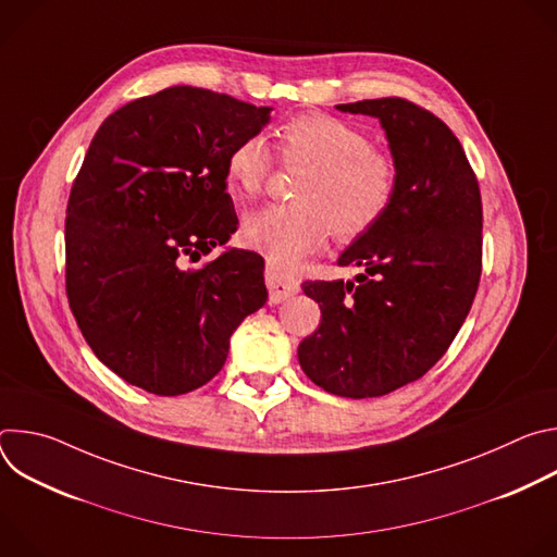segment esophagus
Listing matches in <instances>:
<instances>
[{"mask_svg": "<svg viewBox=\"0 0 557 557\" xmlns=\"http://www.w3.org/2000/svg\"><path fill=\"white\" fill-rule=\"evenodd\" d=\"M264 277H267V286H269V299L273 304H280V301H284L286 297H290L299 290V282L295 277L284 275L282 271H277L271 264H267Z\"/></svg>", "mask_w": 557, "mask_h": 557, "instance_id": "obj_1", "label": "esophagus"}]
</instances>
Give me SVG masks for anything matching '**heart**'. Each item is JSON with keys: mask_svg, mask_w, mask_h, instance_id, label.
Listing matches in <instances>:
<instances>
[{"mask_svg": "<svg viewBox=\"0 0 557 557\" xmlns=\"http://www.w3.org/2000/svg\"><path fill=\"white\" fill-rule=\"evenodd\" d=\"M277 140L284 165L308 168L295 187L297 202L269 205L240 226L245 247L271 267H295L320 251L331 231L339 243H352L392 207L399 170L359 127L324 112H304L277 127ZM273 165L267 140L247 136L228 149L224 172L237 196L251 198L262 191Z\"/></svg>", "mask_w": 557, "mask_h": 557, "instance_id": "b5f03b06", "label": "heart"}]
</instances>
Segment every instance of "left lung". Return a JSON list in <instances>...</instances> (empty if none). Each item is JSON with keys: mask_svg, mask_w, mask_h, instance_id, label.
<instances>
[{"mask_svg": "<svg viewBox=\"0 0 557 557\" xmlns=\"http://www.w3.org/2000/svg\"><path fill=\"white\" fill-rule=\"evenodd\" d=\"M381 121L399 170L381 222L339 256L355 282H304L322 324L299 348L306 376L348 399L383 396L421 379L449 348L483 271L481 187L451 129L399 99L337 106Z\"/></svg>", "mask_w": 557, "mask_h": 557, "instance_id": "8db88e82", "label": "left lung"}]
</instances>
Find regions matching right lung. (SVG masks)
Returning <instances> with one entry per match:
<instances>
[{
  "label": "right lung",
  "instance_id": "right-lung-1",
  "mask_svg": "<svg viewBox=\"0 0 557 557\" xmlns=\"http://www.w3.org/2000/svg\"><path fill=\"white\" fill-rule=\"evenodd\" d=\"M271 108L174 86L97 129L65 209V293L92 352L127 383L187 394L224 366L228 339L264 306V260L228 249L237 228L226 153Z\"/></svg>",
  "mask_w": 557,
  "mask_h": 557
}]
</instances>
